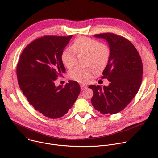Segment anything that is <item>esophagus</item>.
<instances>
[{"instance_id": "34e87169", "label": "esophagus", "mask_w": 158, "mask_h": 158, "mask_svg": "<svg viewBox=\"0 0 158 158\" xmlns=\"http://www.w3.org/2000/svg\"><path fill=\"white\" fill-rule=\"evenodd\" d=\"M80 86H81V89L82 90L85 89H86V88L87 87V85H84V84H81V85H80Z\"/></svg>"}]
</instances>
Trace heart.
Instances as JSON below:
<instances>
[{"instance_id": "obj_1", "label": "heart", "mask_w": 158, "mask_h": 158, "mask_svg": "<svg viewBox=\"0 0 158 158\" xmlns=\"http://www.w3.org/2000/svg\"><path fill=\"white\" fill-rule=\"evenodd\" d=\"M72 48L65 49L60 56L62 62L69 69L74 65L76 53L87 56V65L93 66L97 70L103 69L110 57V51L107 44L85 36L76 38L73 43ZM94 73V70L92 68L83 69L76 67L70 71L69 76L78 82L85 83L91 77Z\"/></svg>"}]
</instances>
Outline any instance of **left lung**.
<instances>
[{
  "label": "left lung",
  "mask_w": 158,
  "mask_h": 158,
  "mask_svg": "<svg viewBox=\"0 0 158 158\" xmlns=\"http://www.w3.org/2000/svg\"><path fill=\"white\" fill-rule=\"evenodd\" d=\"M106 39L110 48V57L102 79L107 78L109 86L91 85V102L104 114H114L124 109L138 93L143 74L140 55L132 43L118 34L107 32L95 34Z\"/></svg>",
  "instance_id": "obj_1"
}]
</instances>
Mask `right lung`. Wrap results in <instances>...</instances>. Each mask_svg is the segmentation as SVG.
<instances>
[{
    "mask_svg": "<svg viewBox=\"0 0 158 158\" xmlns=\"http://www.w3.org/2000/svg\"><path fill=\"white\" fill-rule=\"evenodd\" d=\"M73 35H44L22 51L17 65L19 85L29 104L43 116L57 119L71 109L81 91L79 84L69 81L56 87L55 81L65 69L61 54Z\"/></svg>",
    "mask_w": 158,
    "mask_h": 158,
    "instance_id": "add662e5",
    "label": "right lung"
}]
</instances>
